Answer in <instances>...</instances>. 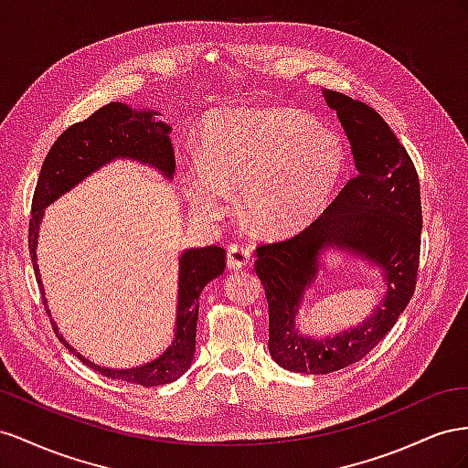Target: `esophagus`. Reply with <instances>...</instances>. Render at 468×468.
<instances>
[{
    "instance_id": "34e87169",
    "label": "esophagus",
    "mask_w": 468,
    "mask_h": 468,
    "mask_svg": "<svg viewBox=\"0 0 468 468\" xmlns=\"http://www.w3.org/2000/svg\"><path fill=\"white\" fill-rule=\"evenodd\" d=\"M250 262V249L243 243H231L227 247V266L231 271L245 269V266Z\"/></svg>"
}]
</instances>
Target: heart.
I'll list each match as a JSON object with an SVG mask.
<instances>
[{
    "instance_id": "obj_1",
    "label": "heart",
    "mask_w": 468,
    "mask_h": 468,
    "mask_svg": "<svg viewBox=\"0 0 468 468\" xmlns=\"http://www.w3.org/2000/svg\"><path fill=\"white\" fill-rule=\"evenodd\" d=\"M345 166L343 139L298 112L225 110L206 122L202 158L184 170L182 184L199 216L221 218L229 190H241L247 221L284 235L329 204Z\"/></svg>"
}]
</instances>
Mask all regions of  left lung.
Segmentation results:
<instances>
[{"instance_id": "8db88e82", "label": "left lung", "mask_w": 468, "mask_h": 468, "mask_svg": "<svg viewBox=\"0 0 468 468\" xmlns=\"http://www.w3.org/2000/svg\"><path fill=\"white\" fill-rule=\"evenodd\" d=\"M351 143L356 175L308 227L257 249L255 271L269 302V351L303 375H329L368 355L386 337L416 290L421 199L410 154L370 105L324 90ZM327 248L345 250L378 268L387 293L363 324L335 336L310 338L295 327L303 293Z\"/></svg>"}]
</instances>
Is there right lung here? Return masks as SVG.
<instances>
[{
  "label": "right lung",
  "mask_w": 468,
  "mask_h": 468,
  "mask_svg": "<svg viewBox=\"0 0 468 468\" xmlns=\"http://www.w3.org/2000/svg\"><path fill=\"white\" fill-rule=\"evenodd\" d=\"M156 112H137L127 103L112 101L103 105L96 113H91L86 122H80L66 129L50 146L45 158L41 175L37 180V188L31 206L29 219V252L33 259V269L37 282L43 292V303L47 308V298L38 274L37 264V241L38 223L45 216V207L50 206L62 194L72 190L76 184L88 178L91 172L100 170L115 158L139 160L163 172L166 178L175 175V149L170 143V125L154 119ZM178 269V305H176V327L175 339L168 349L151 363L133 368H108L93 365L86 356L78 355L66 343L57 324L52 322L57 337L90 368L100 375L127 380L141 386H160L175 382L190 368L196 351V325H197V305L199 293L225 271V250L221 247L186 249L180 255ZM50 315V312L47 310Z\"/></svg>",
  "instance_id": "obj_1"
}]
</instances>
